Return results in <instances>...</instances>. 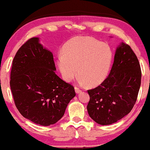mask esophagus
Instances as JSON below:
<instances>
[{
  "instance_id": "34e87169",
  "label": "esophagus",
  "mask_w": 150,
  "mask_h": 150,
  "mask_svg": "<svg viewBox=\"0 0 150 150\" xmlns=\"http://www.w3.org/2000/svg\"><path fill=\"white\" fill-rule=\"evenodd\" d=\"M74 89H75V91H76V93H80V92H81V90H80V88H77V87H75V88H74Z\"/></svg>"
}]
</instances>
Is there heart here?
I'll list each match as a JSON object with an SVG mask.
<instances>
[{"label": "heart", "instance_id": "heart-1", "mask_svg": "<svg viewBox=\"0 0 150 150\" xmlns=\"http://www.w3.org/2000/svg\"><path fill=\"white\" fill-rule=\"evenodd\" d=\"M112 61L108 45L89 38H75L65 44L57 64L66 82L76 77L78 69L80 82L93 86L105 79Z\"/></svg>", "mask_w": 150, "mask_h": 150}]
</instances>
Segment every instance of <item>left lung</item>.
Returning <instances> with one entry per match:
<instances>
[{
    "instance_id": "8db88e82",
    "label": "left lung",
    "mask_w": 150,
    "mask_h": 150,
    "mask_svg": "<svg viewBox=\"0 0 150 150\" xmlns=\"http://www.w3.org/2000/svg\"><path fill=\"white\" fill-rule=\"evenodd\" d=\"M140 62L130 47L121 43L117 47L108 76L98 86L88 90V114L101 125L117 122L132 109L141 84Z\"/></svg>"
}]
</instances>
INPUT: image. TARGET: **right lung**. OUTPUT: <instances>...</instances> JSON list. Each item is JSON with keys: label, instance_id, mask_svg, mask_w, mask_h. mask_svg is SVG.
<instances>
[{"label": "right lung", "instance_id": "add662e5", "mask_svg": "<svg viewBox=\"0 0 150 150\" xmlns=\"http://www.w3.org/2000/svg\"><path fill=\"white\" fill-rule=\"evenodd\" d=\"M53 56L32 38L18 49L13 59L10 85L15 105L23 117L37 125L49 126L61 119L74 86L55 74Z\"/></svg>", "mask_w": 150, "mask_h": 150}]
</instances>
